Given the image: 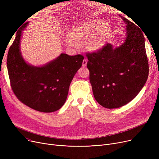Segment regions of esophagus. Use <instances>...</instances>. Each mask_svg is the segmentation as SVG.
<instances>
[{
  "label": "esophagus",
  "instance_id": "34e87169",
  "mask_svg": "<svg viewBox=\"0 0 159 159\" xmlns=\"http://www.w3.org/2000/svg\"><path fill=\"white\" fill-rule=\"evenodd\" d=\"M86 64H87V60L86 59V58H84L82 62V66L85 67V66H86Z\"/></svg>",
  "mask_w": 159,
  "mask_h": 159
}]
</instances>
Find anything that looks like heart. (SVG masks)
I'll return each mask as SVG.
<instances>
[{"instance_id": "1", "label": "heart", "mask_w": 159, "mask_h": 159, "mask_svg": "<svg viewBox=\"0 0 159 159\" xmlns=\"http://www.w3.org/2000/svg\"><path fill=\"white\" fill-rule=\"evenodd\" d=\"M111 34L109 24L98 20H91L73 27L66 37V43L69 47L79 49V43L87 42L90 51H98L106 44Z\"/></svg>"}]
</instances>
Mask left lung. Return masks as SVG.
<instances>
[{
  "label": "left lung",
  "instance_id": "left-lung-1",
  "mask_svg": "<svg viewBox=\"0 0 159 159\" xmlns=\"http://www.w3.org/2000/svg\"><path fill=\"white\" fill-rule=\"evenodd\" d=\"M119 16L126 24L124 43L116 48L107 43L98 51L87 54L94 97L108 109L120 107L131 101L144 87L149 73L143 31Z\"/></svg>",
  "mask_w": 159,
  "mask_h": 159
}]
</instances>
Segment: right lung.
<instances>
[{"instance_id": "obj_1", "label": "right lung", "mask_w": 159, "mask_h": 159, "mask_svg": "<svg viewBox=\"0 0 159 159\" xmlns=\"http://www.w3.org/2000/svg\"><path fill=\"white\" fill-rule=\"evenodd\" d=\"M24 24L8 51L7 67L13 93L23 104L44 113L57 111L64 105L70 83L82 66L84 57L61 53L55 59L35 66L24 59L20 52Z\"/></svg>"}]
</instances>
